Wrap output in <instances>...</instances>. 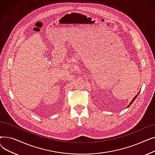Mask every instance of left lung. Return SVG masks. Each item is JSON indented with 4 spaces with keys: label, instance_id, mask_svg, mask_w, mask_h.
Wrapping results in <instances>:
<instances>
[{
    "label": "left lung",
    "instance_id": "8db88e82",
    "mask_svg": "<svg viewBox=\"0 0 155 155\" xmlns=\"http://www.w3.org/2000/svg\"><path fill=\"white\" fill-rule=\"evenodd\" d=\"M139 94H140V92H138V94H137V95H136V96H135V97H134V98H133V100H132V101H131V102H130V104H129V105H127V107H129V106H130V105H131V104H133V102H134V100H135V99H136V97H137V95H139Z\"/></svg>",
    "mask_w": 155,
    "mask_h": 155
}]
</instances>
